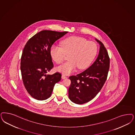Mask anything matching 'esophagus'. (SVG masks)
Wrapping results in <instances>:
<instances>
[{
    "mask_svg": "<svg viewBox=\"0 0 135 135\" xmlns=\"http://www.w3.org/2000/svg\"><path fill=\"white\" fill-rule=\"evenodd\" d=\"M66 78H67V77L65 76L64 75H62V79H66Z\"/></svg>",
    "mask_w": 135,
    "mask_h": 135,
    "instance_id": "obj_1",
    "label": "esophagus"
}]
</instances>
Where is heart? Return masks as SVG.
Returning <instances> with one entry per match:
<instances>
[{
  "label": "heart",
  "mask_w": 135,
  "mask_h": 135,
  "mask_svg": "<svg viewBox=\"0 0 135 135\" xmlns=\"http://www.w3.org/2000/svg\"><path fill=\"white\" fill-rule=\"evenodd\" d=\"M61 47L53 45L50 48V54L57 64H61L68 54V61L58 66L56 70L65 75H69L78 67L84 69L92 63L97 55L98 47L92 41L77 36L67 37L61 42Z\"/></svg>",
  "instance_id": "1"
}]
</instances>
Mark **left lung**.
Wrapping results in <instances>:
<instances>
[{"label": "left lung", "mask_w": 135, "mask_h": 135, "mask_svg": "<svg viewBox=\"0 0 135 135\" xmlns=\"http://www.w3.org/2000/svg\"><path fill=\"white\" fill-rule=\"evenodd\" d=\"M100 45L98 57L93 64L84 72L71 76L68 90L70 100L77 104L88 102L101 90L106 79L110 67V58L102 42L95 38Z\"/></svg>", "instance_id": "left-lung-1"}]
</instances>
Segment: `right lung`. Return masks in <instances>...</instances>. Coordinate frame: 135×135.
<instances>
[{
	"instance_id": "1",
	"label": "right lung",
	"mask_w": 135,
	"mask_h": 135,
	"mask_svg": "<svg viewBox=\"0 0 135 135\" xmlns=\"http://www.w3.org/2000/svg\"><path fill=\"white\" fill-rule=\"evenodd\" d=\"M68 32L43 30L31 37L25 45L21 58L20 69L24 85L28 93L38 100L51 96L54 86L61 74H47L53 67L50 48Z\"/></svg>"
}]
</instances>
